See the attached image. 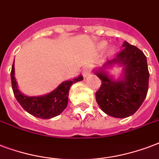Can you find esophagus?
<instances>
[{
	"instance_id": "34e87169",
	"label": "esophagus",
	"mask_w": 159,
	"mask_h": 159,
	"mask_svg": "<svg viewBox=\"0 0 159 159\" xmlns=\"http://www.w3.org/2000/svg\"><path fill=\"white\" fill-rule=\"evenodd\" d=\"M91 72V66H86V67H84L83 68V70H82V75H83V77H88V75L90 74Z\"/></svg>"
}]
</instances>
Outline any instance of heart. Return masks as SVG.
<instances>
[{
    "label": "heart",
    "instance_id": "heart-1",
    "mask_svg": "<svg viewBox=\"0 0 159 159\" xmlns=\"http://www.w3.org/2000/svg\"><path fill=\"white\" fill-rule=\"evenodd\" d=\"M107 42H105V41H102V42H100L98 43V48L100 49V50H102V49H104L105 47H107ZM114 47H111L110 49H109V54H112V53L114 52Z\"/></svg>",
    "mask_w": 159,
    "mask_h": 159
}]
</instances>
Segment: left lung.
Here are the masks:
<instances>
[{"label":"left lung","mask_w":159,"mask_h":159,"mask_svg":"<svg viewBox=\"0 0 159 159\" xmlns=\"http://www.w3.org/2000/svg\"><path fill=\"white\" fill-rule=\"evenodd\" d=\"M123 47L114 59L93 69L94 74L102 80L96 101L106 114L117 118H125L138 111L147 96L149 79L143 52L127 42H123ZM114 66L123 67L122 77L117 80L106 71Z\"/></svg>","instance_id":"8db88e82"}]
</instances>
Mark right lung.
I'll list each match as a JSON object with an SVG mask.
<instances>
[{
  "label": "right lung",
  "mask_w": 159,
  "mask_h": 159,
  "mask_svg": "<svg viewBox=\"0 0 159 159\" xmlns=\"http://www.w3.org/2000/svg\"><path fill=\"white\" fill-rule=\"evenodd\" d=\"M11 78L12 90L20 106L32 116L42 119H50L63 112L68 103L70 87L73 83L83 80L82 75H79L73 79L61 82L56 89L47 94L29 97L23 94L18 88L17 82L15 78L14 62L11 71Z\"/></svg>",
  "instance_id": "add662e5"
}]
</instances>
